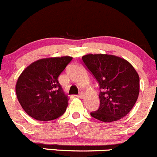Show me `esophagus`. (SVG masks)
Returning a JSON list of instances; mask_svg holds the SVG:
<instances>
[{
  "mask_svg": "<svg viewBox=\"0 0 157 157\" xmlns=\"http://www.w3.org/2000/svg\"><path fill=\"white\" fill-rule=\"evenodd\" d=\"M77 97L79 98H82L84 97V93L83 92H80L78 94V95H77Z\"/></svg>",
  "mask_w": 157,
  "mask_h": 157,
  "instance_id": "34e87169",
  "label": "esophagus"
}]
</instances>
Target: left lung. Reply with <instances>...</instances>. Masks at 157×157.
<instances>
[{"label": "left lung", "instance_id": "1", "mask_svg": "<svg viewBox=\"0 0 157 157\" xmlns=\"http://www.w3.org/2000/svg\"><path fill=\"white\" fill-rule=\"evenodd\" d=\"M82 63L98 83L100 106L90 113L104 122H112L125 117L137 100L140 78L127 60L107 54H88Z\"/></svg>", "mask_w": 157, "mask_h": 157}]
</instances>
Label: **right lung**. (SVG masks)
<instances>
[{"label":"right lung","instance_id":"obj_1","mask_svg":"<svg viewBox=\"0 0 157 157\" xmlns=\"http://www.w3.org/2000/svg\"><path fill=\"white\" fill-rule=\"evenodd\" d=\"M72 59L70 56L40 59L20 75L17 97L23 109L33 118L54 120L66 111L69 98L63 92L58 78Z\"/></svg>","mask_w":157,"mask_h":157}]
</instances>
